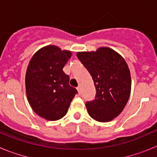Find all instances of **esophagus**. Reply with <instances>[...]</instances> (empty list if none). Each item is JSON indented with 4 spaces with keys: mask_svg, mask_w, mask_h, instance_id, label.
<instances>
[{
    "mask_svg": "<svg viewBox=\"0 0 157 157\" xmlns=\"http://www.w3.org/2000/svg\"><path fill=\"white\" fill-rule=\"evenodd\" d=\"M77 90H78V94H80V92H81V87H80L79 86L77 87Z\"/></svg>",
    "mask_w": 157,
    "mask_h": 157,
    "instance_id": "34e87169",
    "label": "esophagus"
}]
</instances>
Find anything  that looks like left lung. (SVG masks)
I'll return each mask as SVG.
<instances>
[{"instance_id": "1", "label": "left lung", "mask_w": 157, "mask_h": 157, "mask_svg": "<svg viewBox=\"0 0 157 157\" xmlns=\"http://www.w3.org/2000/svg\"><path fill=\"white\" fill-rule=\"evenodd\" d=\"M76 55L92 76L97 90L95 99L86 103L89 115L98 122L111 121L121 113L130 97L131 79L127 63L107 47Z\"/></svg>"}]
</instances>
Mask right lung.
<instances>
[{
    "instance_id": "1",
    "label": "right lung",
    "mask_w": 157,
    "mask_h": 157,
    "mask_svg": "<svg viewBox=\"0 0 157 157\" xmlns=\"http://www.w3.org/2000/svg\"><path fill=\"white\" fill-rule=\"evenodd\" d=\"M71 52L48 45L32 56L26 72V92L32 109L41 117L55 121L67 114L78 91L69 85L63 71Z\"/></svg>"
}]
</instances>
